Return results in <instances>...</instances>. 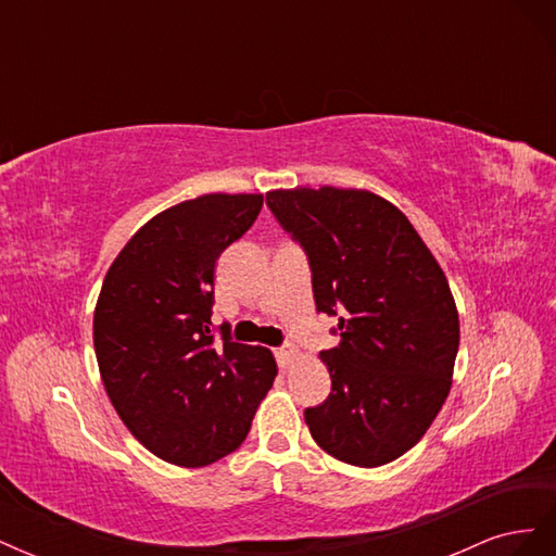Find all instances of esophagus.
Segmentation results:
<instances>
[{
	"label": "esophagus",
	"mask_w": 556,
	"mask_h": 556,
	"mask_svg": "<svg viewBox=\"0 0 556 556\" xmlns=\"http://www.w3.org/2000/svg\"><path fill=\"white\" fill-rule=\"evenodd\" d=\"M296 359H299V350L294 345H282V348L276 350V362H278V366L282 368V371H285V368L294 366Z\"/></svg>",
	"instance_id": "34e87169"
}]
</instances>
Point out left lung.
<instances>
[{
	"label": "left lung",
	"mask_w": 556,
	"mask_h": 556,
	"mask_svg": "<svg viewBox=\"0 0 556 556\" xmlns=\"http://www.w3.org/2000/svg\"><path fill=\"white\" fill-rule=\"evenodd\" d=\"M266 204L306 250L317 311L339 315V345L319 352L331 392L304 413L313 441L350 466L390 464L422 439L452 387L459 313L443 268L376 192L271 190Z\"/></svg>",
	"instance_id": "1"
}]
</instances>
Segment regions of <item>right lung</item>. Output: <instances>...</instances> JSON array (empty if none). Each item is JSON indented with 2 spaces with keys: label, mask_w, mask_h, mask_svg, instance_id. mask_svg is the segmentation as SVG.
Returning a JSON list of instances; mask_svg holds the SVG:
<instances>
[{
  "label": "right lung",
  "mask_w": 556,
  "mask_h": 556,
  "mask_svg": "<svg viewBox=\"0 0 556 556\" xmlns=\"http://www.w3.org/2000/svg\"><path fill=\"white\" fill-rule=\"evenodd\" d=\"M264 194L213 192L157 213L109 266L92 339L104 390L155 457L208 466L237 450L278 366L271 350L213 343L223 250L257 220Z\"/></svg>",
  "instance_id": "1"
}]
</instances>
